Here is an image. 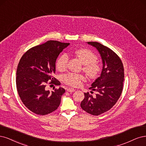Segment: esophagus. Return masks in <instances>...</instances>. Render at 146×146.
<instances>
[{"label":"esophagus","instance_id":"34e87169","mask_svg":"<svg viewBox=\"0 0 146 146\" xmlns=\"http://www.w3.org/2000/svg\"><path fill=\"white\" fill-rule=\"evenodd\" d=\"M67 90V92H68L72 93V92H75V89H74V88H68Z\"/></svg>","mask_w":146,"mask_h":146}]
</instances>
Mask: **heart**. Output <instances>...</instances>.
<instances>
[{"instance_id": "b5f03b06", "label": "heart", "mask_w": 146, "mask_h": 146, "mask_svg": "<svg viewBox=\"0 0 146 146\" xmlns=\"http://www.w3.org/2000/svg\"><path fill=\"white\" fill-rule=\"evenodd\" d=\"M74 54L79 58L80 61L84 64L83 70L88 76L94 78L100 72V66L96 62L97 56L92 51L87 49H79L74 51ZM68 56L64 53L60 55L56 61V67L59 71H64L67 67ZM86 80V77L82 74L70 73L62 76L63 82L72 87H79L81 85L82 82Z\"/></svg>"}]
</instances>
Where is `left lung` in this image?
Here are the masks:
<instances>
[{
    "instance_id": "obj_1",
    "label": "left lung",
    "mask_w": 146,
    "mask_h": 146,
    "mask_svg": "<svg viewBox=\"0 0 146 146\" xmlns=\"http://www.w3.org/2000/svg\"><path fill=\"white\" fill-rule=\"evenodd\" d=\"M87 44L96 48L100 53L102 69L100 76L89 88L97 92L96 96L84 93L85 98L81 107L88 113L98 116L111 109L119 98L123 87L124 67L119 56L109 48L96 42Z\"/></svg>"
}]
</instances>
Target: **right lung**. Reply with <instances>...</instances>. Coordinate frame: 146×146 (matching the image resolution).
<instances>
[{"mask_svg":"<svg viewBox=\"0 0 146 146\" xmlns=\"http://www.w3.org/2000/svg\"><path fill=\"white\" fill-rule=\"evenodd\" d=\"M69 45L48 40L29 49L19 62L16 72L18 94L27 109L37 115L49 114L60 105L65 89L59 87L50 92L46 90L45 85L48 80H51L50 84L60 85L53 77L56 71V60Z\"/></svg>","mask_w":146,"mask_h":146,"instance_id":"add662e5","label":"right lung"}]
</instances>
